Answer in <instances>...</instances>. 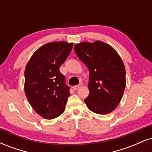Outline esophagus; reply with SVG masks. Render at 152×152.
I'll return each instance as SVG.
<instances>
[{"mask_svg": "<svg viewBox=\"0 0 152 152\" xmlns=\"http://www.w3.org/2000/svg\"><path fill=\"white\" fill-rule=\"evenodd\" d=\"M82 85L81 84H78V85H76V86H74V87H73V88H74V90H78V88H81Z\"/></svg>", "mask_w": 152, "mask_h": 152, "instance_id": "obj_1", "label": "esophagus"}]
</instances>
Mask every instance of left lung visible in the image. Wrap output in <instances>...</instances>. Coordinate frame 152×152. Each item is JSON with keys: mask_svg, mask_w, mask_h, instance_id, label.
I'll return each mask as SVG.
<instances>
[{"mask_svg": "<svg viewBox=\"0 0 152 152\" xmlns=\"http://www.w3.org/2000/svg\"><path fill=\"white\" fill-rule=\"evenodd\" d=\"M74 50L89 70V95L85 103L96 114H109L117 107L126 86V71L121 57L100 41L80 43L75 45Z\"/></svg>", "mask_w": 152, "mask_h": 152, "instance_id": "obj_1", "label": "left lung"}]
</instances>
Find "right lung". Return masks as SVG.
<instances>
[{"instance_id":"right-lung-1","label":"right lung","mask_w":152,"mask_h":152,"mask_svg":"<svg viewBox=\"0 0 152 152\" xmlns=\"http://www.w3.org/2000/svg\"><path fill=\"white\" fill-rule=\"evenodd\" d=\"M73 45L65 41L46 43L33 54L26 66V96L36 112L46 119L58 117L65 110L70 87L59 68Z\"/></svg>"}]
</instances>
